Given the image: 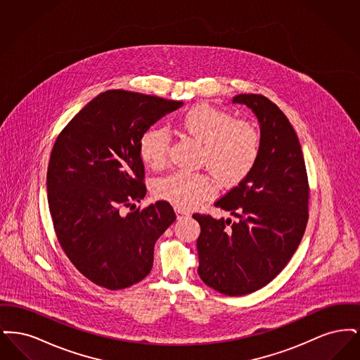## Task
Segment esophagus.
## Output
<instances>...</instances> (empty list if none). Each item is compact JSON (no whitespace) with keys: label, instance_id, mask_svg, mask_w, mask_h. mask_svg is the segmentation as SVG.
Masks as SVG:
<instances>
[{"label":"esophagus","instance_id":"esophagus-1","mask_svg":"<svg viewBox=\"0 0 360 360\" xmlns=\"http://www.w3.org/2000/svg\"><path fill=\"white\" fill-rule=\"evenodd\" d=\"M175 213H176V219H178V220L186 219V217L190 216V213H188V212L184 210V209H181V207H175Z\"/></svg>","mask_w":360,"mask_h":360}]
</instances>
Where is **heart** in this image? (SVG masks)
<instances>
[{
	"label": "heart",
	"mask_w": 360,
	"mask_h": 360,
	"mask_svg": "<svg viewBox=\"0 0 360 360\" xmlns=\"http://www.w3.org/2000/svg\"><path fill=\"white\" fill-rule=\"evenodd\" d=\"M179 128L202 143L198 163L213 174L224 188L239 185L257 165L260 135L254 125L236 120L232 113L206 103L194 105L178 117ZM172 137L154 127L139 140V156L153 170L166 166ZM216 193L214 179L204 172L178 170L156 179L154 195L181 209H191Z\"/></svg>",
	"instance_id": "b5f03b06"
}]
</instances>
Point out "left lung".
<instances>
[{
	"mask_svg": "<svg viewBox=\"0 0 360 360\" xmlns=\"http://www.w3.org/2000/svg\"><path fill=\"white\" fill-rule=\"evenodd\" d=\"M260 122V153L252 172L214 202L238 217L194 213L198 275L225 295H245L270 283L289 263L309 219L308 174L298 136L285 113L262 94H239Z\"/></svg>",
	"mask_w": 360,
	"mask_h": 360,
	"instance_id": "8db88e82",
	"label": "left lung"
}]
</instances>
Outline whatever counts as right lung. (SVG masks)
<instances>
[{"label":"right lung","instance_id":"obj_1","mask_svg":"<svg viewBox=\"0 0 360 360\" xmlns=\"http://www.w3.org/2000/svg\"><path fill=\"white\" fill-rule=\"evenodd\" d=\"M181 105L108 90L75 115L53 143L47 170L53 229L74 267L101 288L120 290L150 274L155 243L175 221L166 201L134 207L147 191L140 136Z\"/></svg>","mask_w":360,"mask_h":360}]
</instances>
